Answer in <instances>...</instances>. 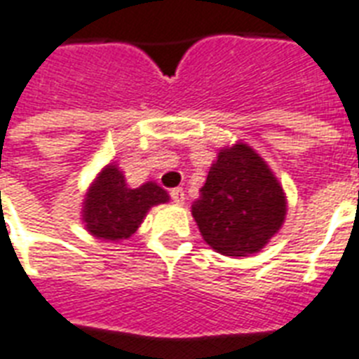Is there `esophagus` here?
Here are the masks:
<instances>
[{
	"mask_svg": "<svg viewBox=\"0 0 359 359\" xmlns=\"http://www.w3.org/2000/svg\"><path fill=\"white\" fill-rule=\"evenodd\" d=\"M171 199H173L177 205H184L186 201L184 190H182V188H173V190H171Z\"/></svg>",
	"mask_w": 359,
	"mask_h": 359,
	"instance_id": "obj_1",
	"label": "esophagus"
}]
</instances>
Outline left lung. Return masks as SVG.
Here are the masks:
<instances>
[{
  "label": "left lung",
  "mask_w": 359,
  "mask_h": 359,
  "mask_svg": "<svg viewBox=\"0 0 359 359\" xmlns=\"http://www.w3.org/2000/svg\"><path fill=\"white\" fill-rule=\"evenodd\" d=\"M288 201L277 175L243 141L218 150L191 216L205 243L224 256L259 252L286 220Z\"/></svg>",
  "instance_id": "obj_1"
}]
</instances>
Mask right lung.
Masks as SVG:
<instances>
[{
	"label": "right lung",
	"mask_w": 359,
	"mask_h": 359,
	"mask_svg": "<svg viewBox=\"0 0 359 359\" xmlns=\"http://www.w3.org/2000/svg\"><path fill=\"white\" fill-rule=\"evenodd\" d=\"M168 201L169 194L158 182L149 180L139 188H130L124 171L116 163H107L86 190L82 224L95 239L118 243L135 233L152 207Z\"/></svg>",
	"instance_id": "add662e5"
}]
</instances>
